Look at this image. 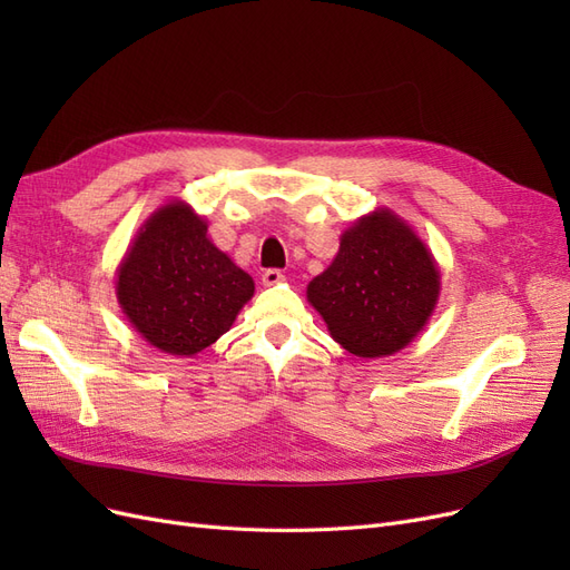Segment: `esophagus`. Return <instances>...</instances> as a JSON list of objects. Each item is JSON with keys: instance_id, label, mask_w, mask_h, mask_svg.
Returning <instances> with one entry per match:
<instances>
[{"instance_id": "1", "label": "esophagus", "mask_w": 570, "mask_h": 570, "mask_svg": "<svg viewBox=\"0 0 570 570\" xmlns=\"http://www.w3.org/2000/svg\"><path fill=\"white\" fill-rule=\"evenodd\" d=\"M283 281H285V275H283V271H278V268H266L264 275H262V283H264L266 287L281 285Z\"/></svg>"}]
</instances>
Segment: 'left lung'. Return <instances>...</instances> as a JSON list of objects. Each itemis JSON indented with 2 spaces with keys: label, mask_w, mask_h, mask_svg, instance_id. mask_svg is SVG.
I'll use <instances>...</instances> for the list:
<instances>
[{
  "label": "left lung",
  "mask_w": 570,
  "mask_h": 570,
  "mask_svg": "<svg viewBox=\"0 0 570 570\" xmlns=\"http://www.w3.org/2000/svg\"><path fill=\"white\" fill-rule=\"evenodd\" d=\"M438 268L421 239L390 212L361 218L340 252L308 283V302L333 340L354 356H387L416 337L433 314Z\"/></svg>",
  "instance_id": "obj_1"
}]
</instances>
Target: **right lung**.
Wrapping results in <instances>:
<instances>
[{
	"instance_id": "add662e5",
	"label": "right lung",
	"mask_w": 570,
	"mask_h": 570,
	"mask_svg": "<svg viewBox=\"0 0 570 570\" xmlns=\"http://www.w3.org/2000/svg\"><path fill=\"white\" fill-rule=\"evenodd\" d=\"M116 292L149 344L193 356L230 331L254 295V281L209 243L189 206L168 204L135 237Z\"/></svg>"
}]
</instances>
